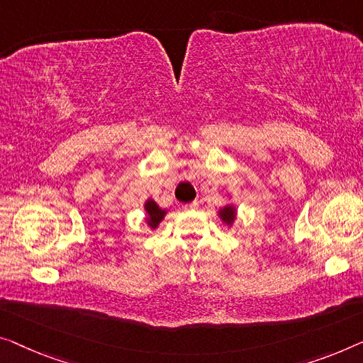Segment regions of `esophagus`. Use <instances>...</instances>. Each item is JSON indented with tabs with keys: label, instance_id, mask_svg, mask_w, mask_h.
<instances>
[{
	"label": "esophagus",
	"instance_id": "esophagus-1",
	"mask_svg": "<svg viewBox=\"0 0 363 363\" xmlns=\"http://www.w3.org/2000/svg\"><path fill=\"white\" fill-rule=\"evenodd\" d=\"M197 207H199V202H197V200H194V202L184 205V208H197Z\"/></svg>",
	"mask_w": 363,
	"mask_h": 363
}]
</instances>
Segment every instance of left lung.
<instances>
[{
	"instance_id": "1",
	"label": "left lung",
	"mask_w": 363,
	"mask_h": 363,
	"mask_svg": "<svg viewBox=\"0 0 363 363\" xmlns=\"http://www.w3.org/2000/svg\"><path fill=\"white\" fill-rule=\"evenodd\" d=\"M218 215H220L221 221H225L226 225H231L236 218V210H235L233 205H225L223 208H220Z\"/></svg>"
}]
</instances>
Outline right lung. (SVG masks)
Wrapping results in <instances>:
<instances>
[{
  "instance_id": "1",
  "label": "right lung",
  "mask_w": 363,
  "mask_h": 363,
  "mask_svg": "<svg viewBox=\"0 0 363 363\" xmlns=\"http://www.w3.org/2000/svg\"><path fill=\"white\" fill-rule=\"evenodd\" d=\"M145 212H147V223L150 225V228H158L160 221L164 218L166 215V210L160 208V205L155 202V200L148 199L147 202H145Z\"/></svg>"
}]
</instances>
